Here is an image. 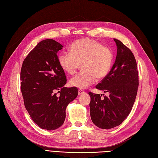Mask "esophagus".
Listing matches in <instances>:
<instances>
[{"label":"esophagus","instance_id":"esophagus-1","mask_svg":"<svg viewBox=\"0 0 158 158\" xmlns=\"http://www.w3.org/2000/svg\"><path fill=\"white\" fill-rule=\"evenodd\" d=\"M84 93V91L82 90V89H79V90H78V94H79V95L83 94Z\"/></svg>","mask_w":158,"mask_h":158}]
</instances>
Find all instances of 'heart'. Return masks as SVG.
Listing matches in <instances>:
<instances>
[{
  "label": "heart",
  "mask_w": 158,
  "mask_h": 158,
  "mask_svg": "<svg viewBox=\"0 0 158 158\" xmlns=\"http://www.w3.org/2000/svg\"><path fill=\"white\" fill-rule=\"evenodd\" d=\"M70 52L58 55L60 66L69 74H74L80 64L82 72L70 80L71 86L85 89L94 83L96 78L103 79L112 66L114 55L109 48L93 39H82L73 42Z\"/></svg>",
  "instance_id": "heart-1"
}]
</instances>
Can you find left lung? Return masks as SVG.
<instances>
[{"instance_id": "obj_1", "label": "left lung", "mask_w": 158, "mask_h": 158, "mask_svg": "<svg viewBox=\"0 0 158 158\" xmlns=\"http://www.w3.org/2000/svg\"><path fill=\"white\" fill-rule=\"evenodd\" d=\"M116 60L108 76L96 86L108 93L101 98L100 94L89 92L90 117L102 129L108 130L120 125L130 113L137 95L138 71L131 51L117 39Z\"/></svg>"}]
</instances>
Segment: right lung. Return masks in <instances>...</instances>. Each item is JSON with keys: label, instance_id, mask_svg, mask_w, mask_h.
<instances>
[{"label": "right lung", "instance_id": "1", "mask_svg": "<svg viewBox=\"0 0 158 158\" xmlns=\"http://www.w3.org/2000/svg\"><path fill=\"white\" fill-rule=\"evenodd\" d=\"M62 48L53 39L42 40L21 68L20 89L25 108L34 122L44 130H54L63 124L67 106L78 94L77 88L64 86L66 78L57 56Z\"/></svg>", "mask_w": 158, "mask_h": 158}]
</instances>
